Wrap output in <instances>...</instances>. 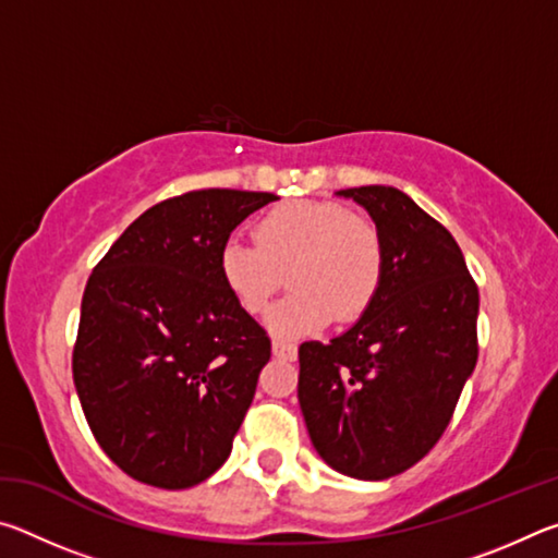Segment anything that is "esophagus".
Returning <instances> with one entry per match:
<instances>
[{
  "instance_id": "34e87169",
  "label": "esophagus",
  "mask_w": 558,
  "mask_h": 558,
  "mask_svg": "<svg viewBox=\"0 0 558 558\" xmlns=\"http://www.w3.org/2000/svg\"><path fill=\"white\" fill-rule=\"evenodd\" d=\"M272 354L282 356V359H295L298 356V347L292 344V342H288V339L276 337V339H272Z\"/></svg>"
}]
</instances>
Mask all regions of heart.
I'll use <instances>...</instances> for the list:
<instances>
[{"instance_id": "heart-1", "label": "heart", "mask_w": 558, "mask_h": 558, "mask_svg": "<svg viewBox=\"0 0 558 558\" xmlns=\"http://www.w3.org/2000/svg\"><path fill=\"white\" fill-rule=\"evenodd\" d=\"M286 272L292 292L270 313L272 332L307 335L332 315L352 323L384 286V235L344 204L298 199L263 214L253 243L231 235L219 248V278L245 315L266 313Z\"/></svg>"}]
</instances>
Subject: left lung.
Wrapping results in <instances>:
<instances>
[{"mask_svg":"<svg viewBox=\"0 0 558 558\" xmlns=\"http://www.w3.org/2000/svg\"><path fill=\"white\" fill-rule=\"evenodd\" d=\"M372 214L384 286L349 332L302 342L298 399L315 450L356 480H386L446 433L477 362L480 292L446 226L393 186L339 192Z\"/></svg>","mask_w":558,"mask_h":558,"instance_id":"obj_1","label":"left lung"}]
</instances>
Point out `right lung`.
Segmentation results:
<instances>
[{
	"mask_svg": "<svg viewBox=\"0 0 558 558\" xmlns=\"http://www.w3.org/2000/svg\"><path fill=\"white\" fill-rule=\"evenodd\" d=\"M268 192L196 189L155 204L93 268L73 381L98 446L140 483L184 489L231 456L270 337L219 278V248Z\"/></svg>",
	"mask_w": 558,
	"mask_h": 558,
	"instance_id": "right-lung-1",
	"label": "right lung"
}]
</instances>
